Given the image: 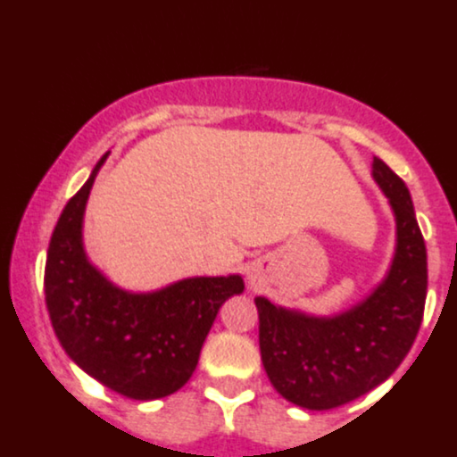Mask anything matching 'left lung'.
Returning <instances> with one entry per match:
<instances>
[{
    "label": "left lung",
    "instance_id": "8db88e82",
    "mask_svg": "<svg viewBox=\"0 0 457 457\" xmlns=\"http://www.w3.org/2000/svg\"><path fill=\"white\" fill-rule=\"evenodd\" d=\"M372 175L396 214V256L386 282L348 313L320 320L256 297L262 366L278 392L304 410H333L381 386L419 335L427 297V249L410 190L386 162Z\"/></svg>",
    "mask_w": 457,
    "mask_h": 457
}]
</instances>
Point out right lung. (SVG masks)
<instances>
[{
    "instance_id": "add662e5",
    "label": "right lung",
    "mask_w": 457,
    "mask_h": 457,
    "mask_svg": "<svg viewBox=\"0 0 457 457\" xmlns=\"http://www.w3.org/2000/svg\"><path fill=\"white\" fill-rule=\"evenodd\" d=\"M104 157L52 232L46 304L76 366L122 396L153 401L188 383L220 304L245 285L241 276L190 278L148 295L109 285L87 262L80 241L85 204Z\"/></svg>"
}]
</instances>
